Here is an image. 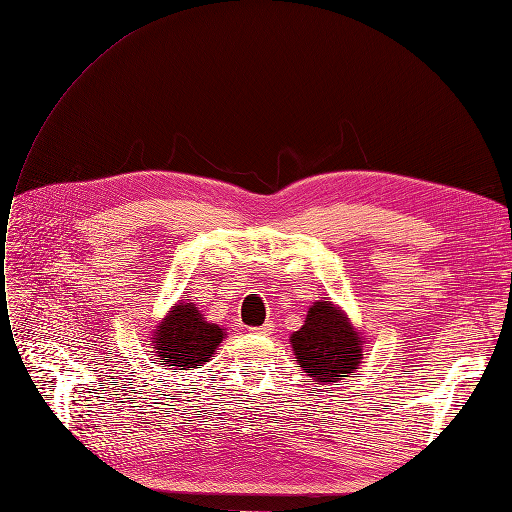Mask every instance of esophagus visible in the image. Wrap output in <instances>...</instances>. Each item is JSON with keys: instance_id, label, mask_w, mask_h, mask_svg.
I'll return each mask as SVG.
<instances>
[{"instance_id": "1", "label": "esophagus", "mask_w": 512, "mask_h": 512, "mask_svg": "<svg viewBox=\"0 0 512 512\" xmlns=\"http://www.w3.org/2000/svg\"><path fill=\"white\" fill-rule=\"evenodd\" d=\"M251 331L257 335H270V333H274V325H272V320H266V325L251 327Z\"/></svg>"}]
</instances>
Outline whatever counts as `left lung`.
Returning <instances> with one entry per match:
<instances>
[{"instance_id": "8db88e82", "label": "left lung", "mask_w": 512, "mask_h": 512, "mask_svg": "<svg viewBox=\"0 0 512 512\" xmlns=\"http://www.w3.org/2000/svg\"><path fill=\"white\" fill-rule=\"evenodd\" d=\"M301 365L314 382H337L358 369L363 361V342L348 318L331 301H316L306 323L291 335Z\"/></svg>"}]
</instances>
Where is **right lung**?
I'll list each match as a JSON object with an SVG mask.
<instances>
[{
	"mask_svg": "<svg viewBox=\"0 0 512 512\" xmlns=\"http://www.w3.org/2000/svg\"><path fill=\"white\" fill-rule=\"evenodd\" d=\"M154 339L162 365L189 371L211 361L223 339V329L206 323L196 306L179 304L164 318Z\"/></svg>",
	"mask_w": 512,
	"mask_h": 512,
	"instance_id": "obj_1",
	"label": "right lung"
}]
</instances>
